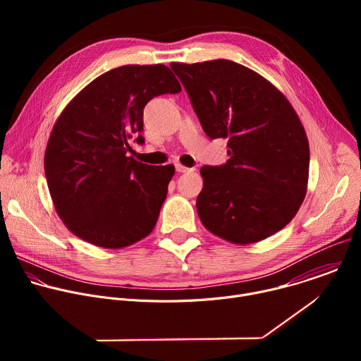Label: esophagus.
Wrapping results in <instances>:
<instances>
[{
	"label": "esophagus",
	"instance_id": "obj_1",
	"mask_svg": "<svg viewBox=\"0 0 361 361\" xmlns=\"http://www.w3.org/2000/svg\"><path fill=\"white\" fill-rule=\"evenodd\" d=\"M176 171H177V173H190V171H192V169L184 167V166H181V164H176Z\"/></svg>",
	"mask_w": 361,
	"mask_h": 361
}]
</instances>
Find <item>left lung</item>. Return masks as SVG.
Here are the masks:
<instances>
[{"label":"left lung","mask_w":361,"mask_h":361,"mask_svg":"<svg viewBox=\"0 0 361 361\" xmlns=\"http://www.w3.org/2000/svg\"><path fill=\"white\" fill-rule=\"evenodd\" d=\"M200 124L228 138L230 159L202 166L197 212L204 227L235 244L286 227L305 197L310 148L294 109L266 78L228 60L171 63Z\"/></svg>","instance_id":"left-lung-1"}]
</instances>
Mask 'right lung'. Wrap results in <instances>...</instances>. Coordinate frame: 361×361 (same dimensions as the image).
<instances>
[{
  "label": "right lung",
  "instance_id": "add662e5",
  "mask_svg": "<svg viewBox=\"0 0 361 361\" xmlns=\"http://www.w3.org/2000/svg\"><path fill=\"white\" fill-rule=\"evenodd\" d=\"M180 91L163 64L123 66L97 77L66 107L49 135L44 170L56 210L73 234L121 248L152 231L174 166L135 161L130 144H144L147 102Z\"/></svg>",
  "mask_w": 361,
  "mask_h": 361
}]
</instances>
